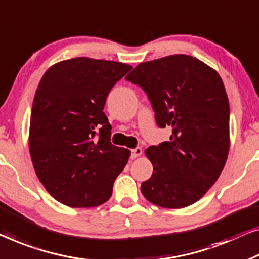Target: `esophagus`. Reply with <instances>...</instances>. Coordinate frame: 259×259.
I'll use <instances>...</instances> for the list:
<instances>
[{
  "mask_svg": "<svg viewBox=\"0 0 259 259\" xmlns=\"http://www.w3.org/2000/svg\"><path fill=\"white\" fill-rule=\"evenodd\" d=\"M142 154V149L141 148H136V149H133L131 150V159H135V158L140 157Z\"/></svg>",
  "mask_w": 259,
  "mask_h": 259,
  "instance_id": "34e87169",
  "label": "esophagus"
}]
</instances>
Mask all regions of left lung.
<instances>
[{
    "instance_id": "obj_1",
    "label": "left lung",
    "mask_w": 259,
    "mask_h": 259,
    "mask_svg": "<svg viewBox=\"0 0 259 259\" xmlns=\"http://www.w3.org/2000/svg\"><path fill=\"white\" fill-rule=\"evenodd\" d=\"M125 79L146 93L168 142L150 146L145 199L184 208L202 198L221 175L229 152V101L219 73L194 57L173 55L137 65Z\"/></svg>"
}]
</instances>
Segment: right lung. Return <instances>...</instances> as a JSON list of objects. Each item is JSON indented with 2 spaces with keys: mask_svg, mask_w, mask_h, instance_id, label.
<instances>
[{
  "mask_svg": "<svg viewBox=\"0 0 259 259\" xmlns=\"http://www.w3.org/2000/svg\"><path fill=\"white\" fill-rule=\"evenodd\" d=\"M131 68L80 57L44 73L33 99L29 149L38 179L57 201L82 208L110 199L130 151L111 144L103 108L111 88Z\"/></svg>",
  "mask_w": 259,
  "mask_h": 259,
  "instance_id": "1",
  "label": "right lung"
}]
</instances>
